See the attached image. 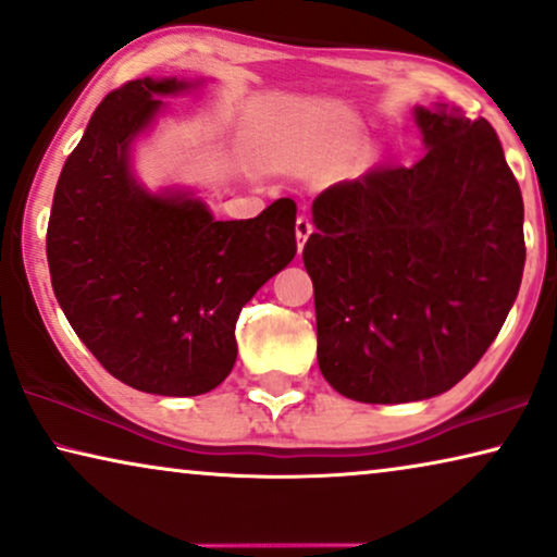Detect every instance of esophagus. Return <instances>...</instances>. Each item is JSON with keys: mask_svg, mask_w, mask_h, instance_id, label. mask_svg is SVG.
Wrapping results in <instances>:
<instances>
[{"mask_svg": "<svg viewBox=\"0 0 557 557\" xmlns=\"http://www.w3.org/2000/svg\"><path fill=\"white\" fill-rule=\"evenodd\" d=\"M311 231H314V225H311V220L307 215L296 218V240H299V250H304V243H307Z\"/></svg>", "mask_w": 557, "mask_h": 557, "instance_id": "1", "label": "esophagus"}]
</instances>
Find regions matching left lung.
<instances>
[{
  "mask_svg": "<svg viewBox=\"0 0 557 557\" xmlns=\"http://www.w3.org/2000/svg\"><path fill=\"white\" fill-rule=\"evenodd\" d=\"M413 116L423 159L337 182L311 205L319 370L360 403L451 391L522 281V193L490 121L444 103Z\"/></svg>",
  "mask_w": 557,
  "mask_h": 557,
  "instance_id": "obj_1",
  "label": "left lung"
}]
</instances>
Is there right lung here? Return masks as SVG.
<instances>
[{
  "label": "right lung",
  "instance_id": "obj_1",
  "mask_svg": "<svg viewBox=\"0 0 557 557\" xmlns=\"http://www.w3.org/2000/svg\"><path fill=\"white\" fill-rule=\"evenodd\" d=\"M202 81L139 78L113 90L60 172L48 263L60 309L98 362L141 393L187 398L231 375L235 322L296 256V202L215 220L187 189L151 193L132 149L164 96Z\"/></svg>",
  "mask_w": 557,
  "mask_h": 557
}]
</instances>
